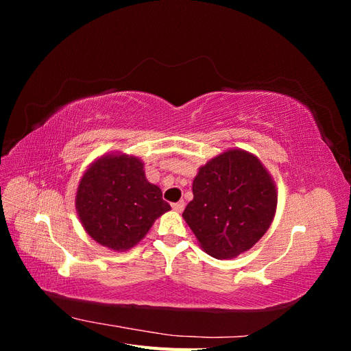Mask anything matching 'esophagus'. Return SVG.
<instances>
[{
	"instance_id": "1",
	"label": "esophagus",
	"mask_w": 351,
	"mask_h": 351,
	"mask_svg": "<svg viewBox=\"0 0 351 351\" xmlns=\"http://www.w3.org/2000/svg\"><path fill=\"white\" fill-rule=\"evenodd\" d=\"M184 206H186L184 200H180V202H177V204H173V209H174L176 212H183Z\"/></svg>"
}]
</instances>
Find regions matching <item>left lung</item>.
Wrapping results in <instances>:
<instances>
[{
  "instance_id": "obj_1",
  "label": "left lung",
  "mask_w": 351,
  "mask_h": 351,
  "mask_svg": "<svg viewBox=\"0 0 351 351\" xmlns=\"http://www.w3.org/2000/svg\"><path fill=\"white\" fill-rule=\"evenodd\" d=\"M277 202L275 182L261 159L228 149L199 168L183 218L209 256L232 259L268 231Z\"/></svg>"
}]
</instances>
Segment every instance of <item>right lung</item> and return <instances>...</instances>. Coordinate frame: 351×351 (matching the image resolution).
<instances>
[{"mask_svg": "<svg viewBox=\"0 0 351 351\" xmlns=\"http://www.w3.org/2000/svg\"><path fill=\"white\" fill-rule=\"evenodd\" d=\"M141 158L104 154L82 176L76 210L84 231L104 247H134L156 218L171 209L158 186L146 180Z\"/></svg>", "mask_w": 351, "mask_h": 351, "instance_id": "add662e5", "label": "right lung"}]
</instances>
